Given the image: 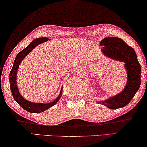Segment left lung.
<instances>
[{
	"instance_id": "obj_1",
	"label": "left lung",
	"mask_w": 147,
	"mask_h": 147,
	"mask_svg": "<svg viewBox=\"0 0 147 147\" xmlns=\"http://www.w3.org/2000/svg\"><path fill=\"white\" fill-rule=\"evenodd\" d=\"M103 54L113 60L123 62L127 70V84L119 94L99 101L98 103L111 109L121 108L127 105L136 94L140 86L141 67L135 51L117 37L105 38L100 41Z\"/></svg>"
}]
</instances>
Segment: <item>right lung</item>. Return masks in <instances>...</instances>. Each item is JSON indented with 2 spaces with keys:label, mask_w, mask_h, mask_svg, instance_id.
<instances>
[{
  "label": "right lung",
  "mask_w": 147,
  "mask_h": 147,
  "mask_svg": "<svg viewBox=\"0 0 147 147\" xmlns=\"http://www.w3.org/2000/svg\"><path fill=\"white\" fill-rule=\"evenodd\" d=\"M49 40L47 38H38L34 40L33 41L30 43V45L28 46L26 48H25L24 50H22L15 57L14 63H13V65L12 69H11L10 74H9V82H10V88L11 90V93L13 96V98L24 109L26 110L30 113H41V112L45 111V110L48 109L51 107L55 105L57 102L59 100L61 97L62 96L63 92V88L61 87V89L60 94L59 96L53 100V102H49V103H38V102H32L28 101V100L25 99L22 95H21L20 91L17 85V73H18V70L20 66V64L22 62V61L26 57L33 49L35 48L36 46H38L40 44L45 42Z\"/></svg>",
  "instance_id": "1"
}]
</instances>
